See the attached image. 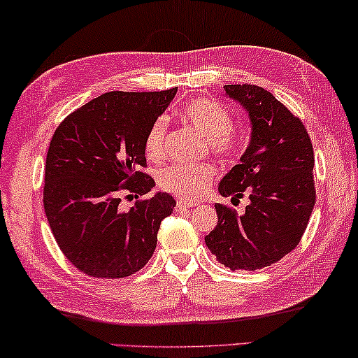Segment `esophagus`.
Wrapping results in <instances>:
<instances>
[{"label":"esophagus","instance_id":"1","mask_svg":"<svg viewBox=\"0 0 358 358\" xmlns=\"http://www.w3.org/2000/svg\"><path fill=\"white\" fill-rule=\"evenodd\" d=\"M196 202H185V201H178V206H176V210H185V208L196 207Z\"/></svg>","mask_w":358,"mask_h":358}]
</instances>
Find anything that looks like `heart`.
<instances>
[{
    "label": "heart",
    "instance_id": "b5f03b06",
    "mask_svg": "<svg viewBox=\"0 0 358 358\" xmlns=\"http://www.w3.org/2000/svg\"><path fill=\"white\" fill-rule=\"evenodd\" d=\"M180 120L206 138L207 150L220 159H231L241 150V138L231 127L230 111L219 101L197 99L187 103L180 111ZM168 123L157 118L146 134L145 152L150 159H161L164 155V138ZM215 176L208 164H173L161 169L157 182L164 190L182 199H196L203 194Z\"/></svg>",
    "mask_w": 358,
    "mask_h": 358
}]
</instances>
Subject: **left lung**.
Wrapping results in <instances>:
<instances>
[{"instance_id":"1","label":"left lung","mask_w":358,"mask_h":358,"mask_svg":"<svg viewBox=\"0 0 358 358\" xmlns=\"http://www.w3.org/2000/svg\"><path fill=\"white\" fill-rule=\"evenodd\" d=\"M225 95L250 118V141L219 184L222 197L236 202L238 215L215 203L217 227L206 245L231 271L262 270L298 247L315 203L314 151L303 122L270 92L257 85H225Z\"/></svg>"}]
</instances>
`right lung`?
I'll return each mask as SVG.
<instances>
[{
  "mask_svg": "<svg viewBox=\"0 0 358 358\" xmlns=\"http://www.w3.org/2000/svg\"><path fill=\"white\" fill-rule=\"evenodd\" d=\"M176 92H108L69 115L50 139L45 217L62 253L88 276H131L155 253L174 197L156 192L123 210L120 194L146 196L155 187L141 173L146 134Z\"/></svg>",
  "mask_w": 358,
  "mask_h": 358,
  "instance_id": "right-lung-1",
  "label": "right lung"
}]
</instances>
